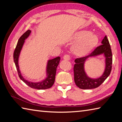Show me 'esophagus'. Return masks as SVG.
Returning a JSON list of instances; mask_svg holds the SVG:
<instances>
[{"instance_id": "1", "label": "esophagus", "mask_w": 122, "mask_h": 122, "mask_svg": "<svg viewBox=\"0 0 122 122\" xmlns=\"http://www.w3.org/2000/svg\"><path fill=\"white\" fill-rule=\"evenodd\" d=\"M63 59L65 61H69L70 59V56L69 55H65L63 57Z\"/></svg>"}]
</instances>
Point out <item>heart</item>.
Instances as JSON below:
<instances>
[{
  "label": "heart",
  "mask_w": 122,
  "mask_h": 122,
  "mask_svg": "<svg viewBox=\"0 0 122 122\" xmlns=\"http://www.w3.org/2000/svg\"><path fill=\"white\" fill-rule=\"evenodd\" d=\"M74 39L77 42L72 48L73 52L78 56L88 55L98 44L99 39L96 34L90 33L88 31H79L76 33Z\"/></svg>",
  "instance_id": "heart-1"
}]
</instances>
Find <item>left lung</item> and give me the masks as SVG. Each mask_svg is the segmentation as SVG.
I'll return each mask as SVG.
<instances>
[{
	"mask_svg": "<svg viewBox=\"0 0 122 122\" xmlns=\"http://www.w3.org/2000/svg\"><path fill=\"white\" fill-rule=\"evenodd\" d=\"M102 45L97 47L89 55L78 58L75 60L74 67V80L76 85L81 89H91L98 87L109 77L112 70V54L110 43L105 36L102 41ZM103 54L105 57L106 67L104 74L99 78L94 79L88 77L84 70V63L89 57L95 56Z\"/></svg>",
	"mask_w": 122,
	"mask_h": 122,
	"instance_id": "1",
	"label": "left lung"
}]
</instances>
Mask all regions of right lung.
Here are the masks:
<instances>
[{
    "label": "right lung",
    "instance_id": "1",
    "mask_svg": "<svg viewBox=\"0 0 122 122\" xmlns=\"http://www.w3.org/2000/svg\"><path fill=\"white\" fill-rule=\"evenodd\" d=\"M31 32V31L29 30L20 37L18 40L17 46H16L14 53H13V60H14L16 68L18 71V75L21 80H22L24 83L32 88L39 89V90L50 88L54 85V81H55L56 69L59 63V61H60V57H57L55 58L50 59L48 61L46 69V71L47 77L45 78V79L41 81L37 82L29 81L24 79L20 72L19 66V57L21 51L22 50L23 45L25 42V40L29 36Z\"/></svg>",
    "mask_w": 122,
    "mask_h": 122
}]
</instances>
